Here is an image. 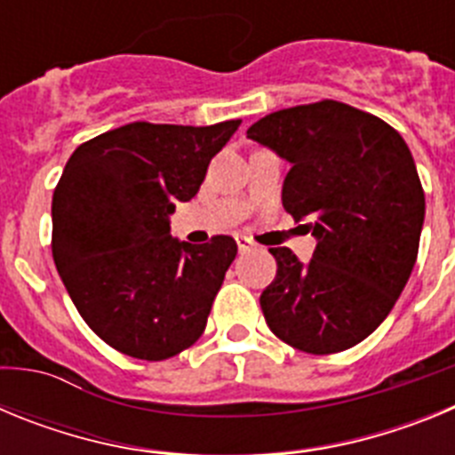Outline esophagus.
I'll use <instances>...</instances> for the list:
<instances>
[{"label":"esophagus","mask_w":455,"mask_h":455,"mask_svg":"<svg viewBox=\"0 0 455 455\" xmlns=\"http://www.w3.org/2000/svg\"><path fill=\"white\" fill-rule=\"evenodd\" d=\"M236 246H239V252H248L252 248V241L248 236H236Z\"/></svg>","instance_id":"34e87169"}]
</instances>
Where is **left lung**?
<instances>
[{"instance_id": "left-lung-1", "label": "left lung", "mask_w": 455, "mask_h": 455, "mask_svg": "<svg viewBox=\"0 0 455 455\" xmlns=\"http://www.w3.org/2000/svg\"><path fill=\"white\" fill-rule=\"evenodd\" d=\"M248 139L291 164L283 204L316 239L309 262L271 248L267 325L303 353L347 351L383 323L415 267L426 203L410 148L387 123L335 100L264 116Z\"/></svg>"}]
</instances>
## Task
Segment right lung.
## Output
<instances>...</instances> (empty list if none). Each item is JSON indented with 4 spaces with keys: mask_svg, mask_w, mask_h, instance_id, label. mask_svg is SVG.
<instances>
[{
    "mask_svg": "<svg viewBox=\"0 0 455 455\" xmlns=\"http://www.w3.org/2000/svg\"><path fill=\"white\" fill-rule=\"evenodd\" d=\"M241 120L130 123L72 152L52 198V255L72 303L108 347L168 360L200 339L236 257L232 236L191 246L171 235Z\"/></svg>",
    "mask_w": 455,
    "mask_h": 455,
    "instance_id": "obj_1",
    "label": "right lung"
}]
</instances>
